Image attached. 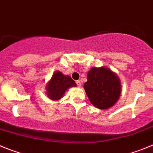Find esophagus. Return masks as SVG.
Returning <instances> with one entry per match:
<instances>
[{
	"label": "esophagus",
	"instance_id": "obj_1",
	"mask_svg": "<svg viewBox=\"0 0 153 153\" xmlns=\"http://www.w3.org/2000/svg\"><path fill=\"white\" fill-rule=\"evenodd\" d=\"M76 85H77V86H81V81L80 80H76Z\"/></svg>",
	"mask_w": 153,
	"mask_h": 153
}]
</instances>
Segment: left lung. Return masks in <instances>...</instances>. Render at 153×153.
<instances>
[{
  "label": "left lung",
  "instance_id": "8db88e82",
  "mask_svg": "<svg viewBox=\"0 0 153 153\" xmlns=\"http://www.w3.org/2000/svg\"><path fill=\"white\" fill-rule=\"evenodd\" d=\"M83 87L90 102L100 109L112 107L121 95L120 79L106 67L91 68Z\"/></svg>",
  "mask_w": 153,
  "mask_h": 153
}]
</instances>
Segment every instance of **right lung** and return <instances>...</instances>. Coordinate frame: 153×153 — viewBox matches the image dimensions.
I'll return each mask as SVG.
<instances>
[{
    "mask_svg": "<svg viewBox=\"0 0 153 153\" xmlns=\"http://www.w3.org/2000/svg\"><path fill=\"white\" fill-rule=\"evenodd\" d=\"M76 86V84L70 76H65L60 71H56L46 86L47 97L53 100H58L63 97L67 89Z\"/></svg>",
    "mask_w": 153,
    "mask_h": 153,
    "instance_id": "add662e5",
    "label": "right lung"
}]
</instances>
